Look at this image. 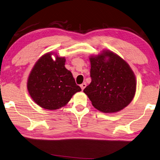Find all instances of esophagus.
I'll list each match as a JSON object with an SVG mask.
<instances>
[{
	"mask_svg": "<svg viewBox=\"0 0 160 160\" xmlns=\"http://www.w3.org/2000/svg\"><path fill=\"white\" fill-rule=\"evenodd\" d=\"M86 86H87L86 83H82V84H80V87H81V89H82V90H84V89L85 88Z\"/></svg>",
	"mask_w": 160,
	"mask_h": 160,
	"instance_id": "34e87169",
	"label": "esophagus"
}]
</instances>
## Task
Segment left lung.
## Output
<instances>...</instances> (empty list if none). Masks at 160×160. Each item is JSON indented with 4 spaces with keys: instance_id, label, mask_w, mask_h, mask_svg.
I'll list each match as a JSON object with an SVG mask.
<instances>
[{
    "instance_id": "1",
    "label": "left lung",
    "mask_w": 160,
    "mask_h": 160,
    "mask_svg": "<svg viewBox=\"0 0 160 160\" xmlns=\"http://www.w3.org/2000/svg\"><path fill=\"white\" fill-rule=\"evenodd\" d=\"M92 82L84 89L92 105L104 113H115L130 104L136 92L132 68L119 55L109 50L89 56Z\"/></svg>"
}]
</instances>
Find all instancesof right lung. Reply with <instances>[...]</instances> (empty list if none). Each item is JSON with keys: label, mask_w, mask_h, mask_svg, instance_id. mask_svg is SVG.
I'll return each instance as SVG.
<instances>
[{"label": "right lung", "mask_w": 160, "mask_h": 160, "mask_svg": "<svg viewBox=\"0 0 160 160\" xmlns=\"http://www.w3.org/2000/svg\"><path fill=\"white\" fill-rule=\"evenodd\" d=\"M56 56L55 61L52 55ZM66 58L48 52L34 64L28 78L27 88L34 102L49 110L67 104L75 93L80 92L71 72L65 68Z\"/></svg>", "instance_id": "1"}]
</instances>
